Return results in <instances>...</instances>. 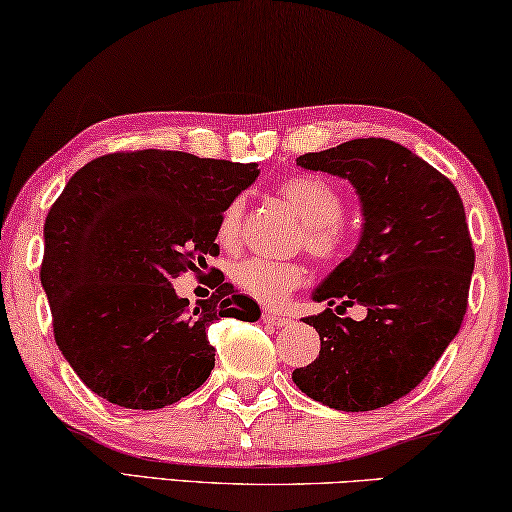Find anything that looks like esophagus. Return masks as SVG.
I'll return each mask as SVG.
<instances>
[{
  "mask_svg": "<svg viewBox=\"0 0 512 512\" xmlns=\"http://www.w3.org/2000/svg\"><path fill=\"white\" fill-rule=\"evenodd\" d=\"M262 319H264V323H269V326H275V328L287 326V323L291 321L285 314H275V312H264Z\"/></svg>",
  "mask_w": 512,
  "mask_h": 512,
  "instance_id": "34e87169",
  "label": "esophagus"
}]
</instances>
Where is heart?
Segmentation results:
<instances>
[{"label": "heart", "mask_w": 512, "mask_h": 512, "mask_svg": "<svg viewBox=\"0 0 512 512\" xmlns=\"http://www.w3.org/2000/svg\"><path fill=\"white\" fill-rule=\"evenodd\" d=\"M278 193L300 216L305 250L319 262H335L346 246V227L339 221L344 200L330 182L316 175H294L278 184ZM243 202L232 200L223 209L216 225V239L221 246L232 248L241 241ZM230 278L243 294L266 305H278L305 280V269L298 262H275V259L248 257L232 264Z\"/></svg>", "instance_id": "heart-1"}]
</instances>
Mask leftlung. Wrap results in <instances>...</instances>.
I'll list each match as a JSON object with an SVG mask.
<instances>
[{"mask_svg": "<svg viewBox=\"0 0 512 512\" xmlns=\"http://www.w3.org/2000/svg\"><path fill=\"white\" fill-rule=\"evenodd\" d=\"M296 164L351 182L364 227L351 257L314 289L328 307L303 321L321 351L291 378L328 408H385L428 376L460 330L474 271L465 207L449 177L387 139L346 141ZM335 302L338 313L364 304L368 316L337 317Z\"/></svg>", "mask_w": 512, "mask_h": 512, "instance_id": "obj_1", "label": "left lung"}]
</instances>
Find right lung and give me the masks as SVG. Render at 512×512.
Instances as JSON below:
<instances>
[{
    "label": "right lung",
    "mask_w": 512,
    "mask_h": 512,
    "mask_svg": "<svg viewBox=\"0 0 512 512\" xmlns=\"http://www.w3.org/2000/svg\"><path fill=\"white\" fill-rule=\"evenodd\" d=\"M257 175V164L136 150L70 177L45 218L40 282L56 346L91 392L129 410L177 403L214 369L209 326L259 319L221 271L193 312L170 285L218 255V218Z\"/></svg>",
    "instance_id": "obj_1"
}]
</instances>
